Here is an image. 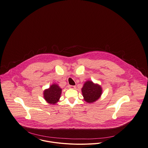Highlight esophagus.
Returning <instances> with one entry per match:
<instances>
[{
    "label": "esophagus",
    "instance_id": "1",
    "mask_svg": "<svg viewBox=\"0 0 148 148\" xmlns=\"http://www.w3.org/2000/svg\"><path fill=\"white\" fill-rule=\"evenodd\" d=\"M69 88L70 89H74L76 88V86H75V85H69Z\"/></svg>",
    "mask_w": 148,
    "mask_h": 148
}]
</instances>
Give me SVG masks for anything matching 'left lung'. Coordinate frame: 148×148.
<instances>
[{"instance_id": "1", "label": "left lung", "mask_w": 148, "mask_h": 148, "mask_svg": "<svg viewBox=\"0 0 148 148\" xmlns=\"http://www.w3.org/2000/svg\"><path fill=\"white\" fill-rule=\"evenodd\" d=\"M84 100L88 103L95 102L102 94V88L98 84H94L92 81H86L82 89Z\"/></svg>"}]
</instances>
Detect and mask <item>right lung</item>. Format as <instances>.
<instances>
[{
	"label": "right lung",
	"instance_id": "right-lung-1",
	"mask_svg": "<svg viewBox=\"0 0 148 148\" xmlns=\"http://www.w3.org/2000/svg\"><path fill=\"white\" fill-rule=\"evenodd\" d=\"M62 89L56 84H53L49 88L44 91V98L50 104H55L59 100Z\"/></svg>",
	"mask_w": 148,
	"mask_h": 148
}]
</instances>
